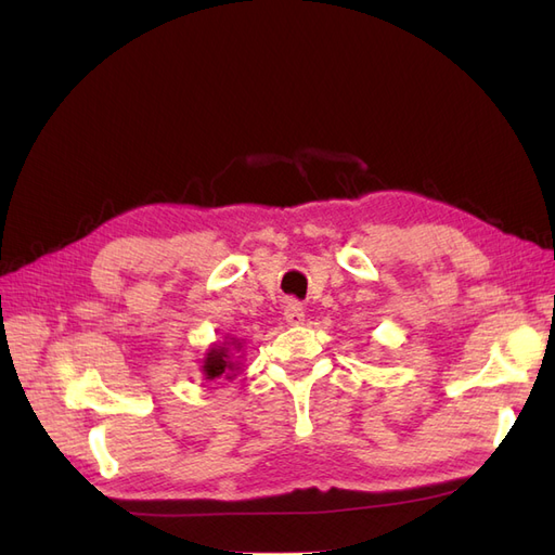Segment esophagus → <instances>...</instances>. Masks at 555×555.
<instances>
[{"mask_svg": "<svg viewBox=\"0 0 555 555\" xmlns=\"http://www.w3.org/2000/svg\"><path fill=\"white\" fill-rule=\"evenodd\" d=\"M284 319H287L289 326H298L306 322V312H304V306L298 304V300H289L287 306H284Z\"/></svg>", "mask_w": 555, "mask_h": 555, "instance_id": "esophagus-1", "label": "esophagus"}]
</instances>
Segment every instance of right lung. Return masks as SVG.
Segmentation results:
<instances>
[{
  "instance_id": "obj_1",
  "label": "right lung",
  "mask_w": 555,
  "mask_h": 555,
  "mask_svg": "<svg viewBox=\"0 0 555 555\" xmlns=\"http://www.w3.org/2000/svg\"><path fill=\"white\" fill-rule=\"evenodd\" d=\"M243 340L238 338H227L222 343H212L204 359H201V375L206 379H236V375L241 373L243 367Z\"/></svg>"
}]
</instances>
